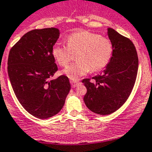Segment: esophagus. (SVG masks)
<instances>
[{"instance_id":"obj_1","label":"esophagus","mask_w":152,"mask_h":152,"mask_svg":"<svg viewBox=\"0 0 152 152\" xmlns=\"http://www.w3.org/2000/svg\"><path fill=\"white\" fill-rule=\"evenodd\" d=\"M70 83H71V86H72L73 88H75V87H76L78 85L80 84V83H79V82L74 81V80H70Z\"/></svg>"}]
</instances>
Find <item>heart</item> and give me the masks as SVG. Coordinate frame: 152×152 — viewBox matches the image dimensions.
Wrapping results in <instances>:
<instances>
[{
	"mask_svg": "<svg viewBox=\"0 0 152 152\" xmlns=\"http://www.w3.org/2000/svg\"><path fill=\"white\" fill-rule=\"evenodd\" d=\"M66 45L56 44L52 54L61 66H66L76 54L77 62L66 66L63 72L71 79L76 80L89 71L95 73L102 70L113 57V47L110 39L88 31L69 35Z\"/></svg>",
	"mask_w": 152,
	"mask_h": 152,
	"instance_id": "heart-1",
	"label": "heart"
}]
</instances>
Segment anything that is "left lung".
I'll use <instances>...</instances> for the list:
<instances>
[{
  "label": "left lung",
  "mask_w": 152,
  "mask_h": 152,
  "mask_svg": "<svg viewBox=\"0 0 152 152\" xmlns=\"http://www.w3.org/2000/svg\"><path fill=\"white\" fill-rule=\"evenodd\" d=\"M113 54L108 65L100 75L83 80L87 88L84 102L90 110L101 115L115 112L130 95L139 67L136 48L130 39L111 28H107Z\"/></svg>",
  "instance_id": "8db88e82"
}]
</instances>
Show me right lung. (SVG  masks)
Masks as SVG:
<instances>
[{
  "label": "right lung",
  "mask_w": 152,
  "mask_h": 152,
  "mask_svg": "<svg viewBox=\"0 0 152 152\" xmlns=\"http://www.w3.org/2000/svg\"><path fill=\"white\" fill-rule=\"evenodd\" d=\"M59 36L56 28L32 30L10 50L7 71L12 88L24 109L37 118L59 113L70 90L67 76L50 80L58 69L52 48Z\"/></svg>",
  "instance_id": "add662e5"
}]
</instances>
